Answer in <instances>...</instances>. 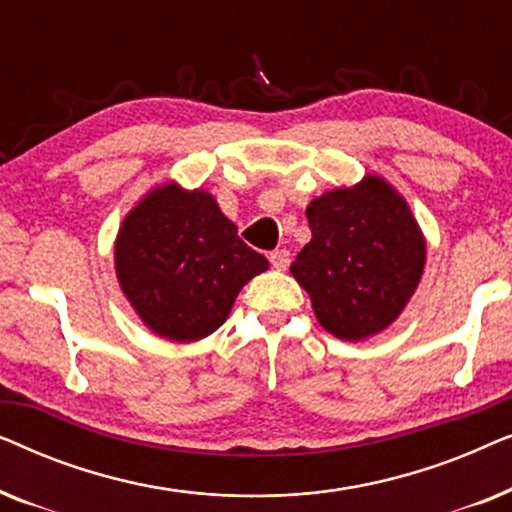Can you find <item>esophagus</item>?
Wrapping results in <instances>:
<instances>
[{"label":"esophagus","instance_id":"esophagus-1","mask_svg":"<svg viewBox=\"0 0 512 512\" xmlns=\"http://www.w3.org/2000/svg\"><path fill=\"white\" fill-rule=\"evenodd\" d=\"M270 263H272V268H275V270H286V268H289V263H291V254L286 249H275L270 254Z\"/></svg>","mask_w":512,"mask_h":512}]
</instances>
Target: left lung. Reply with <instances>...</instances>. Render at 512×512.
Masks as SVG:
<instances>
[{
	"label": "left lung",
	"instance_id": "1",
	"mask_svg": "<svg viewBox=\"0 0 512 512\" xmlns=\"http://www.w3.org/2000/svg\"><path fill=\"white\" fill-rule=\"evenodd\" d=\"M312 240L291 275L328 333L359 342L387 331L415 296L426 237L401 193L380 174L338 186L305 209Z\"/></svg>",
	"mask_w": 512,
	"mask_h": 512
}]
</instances>
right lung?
<instances>
[{"label":"right lung","mask_w":512,"mask_h":512,"mask_svg":"<svg viewBox=\"0 0 512 512\" xmlns=\"http://www.w3.org/2000/svg\"><path fill=\"white\" fill-rule=\"evenodd\" d=\"M270 268L247 247L219 202L177 181L153 186L125 214L114 270L125 300L151 333L198 342L228 319L242 286Z\"/></svg>","instance_id":"add662e5"}]
</instances>
